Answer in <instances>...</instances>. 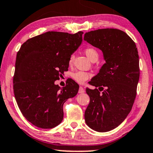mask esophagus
Instances as JSON below:
<instances>
[{"label":"esophagus","instance_id":"esophagus-1","mask_svg":"<svg viewBox=\"0 0 153 153\" xmlns=\"http://www.w3.org/2000/svg\"><path fill=\"white\" fill-rule=\"evenodd\" d=\"M79 93H85V89L83 88V87H82V86H80V88H79Z\"/></svg>","mask_w":153,"mask_h":153}]
</instances>
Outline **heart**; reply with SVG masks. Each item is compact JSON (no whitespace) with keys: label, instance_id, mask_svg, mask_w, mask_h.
Instances as JSON below:
<instances>
[{"label":"heart","instance_id":"heart-1","mask_svg":"<svg viewBox=\"0 0 153 153\" xmlns=\"http://www.w3.org/2000/svg\"><path fill=\"white\" fill-rule=\"evenodd\" d=\"M85 53L87 56L88 58L91 60H93V59L95 58H98V53L94 48H88L85 50ZM73 60H74V56L72 55L70 57L69 59V65H71L73 64ZM92 76L91 73H88V72H84V71H76L75 73H73L72 74V78H73V80H75L78 83H84L86 80H88L89 78H91Z\"/></svg>","mask_w":153,"mask_h":153}]
</instances>
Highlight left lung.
Instances as JSON below:
<instances>
[{
  "label": "left lung",
  "instance_id": "1",
  "mask_svg": "<svg viewBox=\"0 0 153 153\" xmlns=\"http://www.w3.org/2000/svg\"><path fill=\"white\" fill-rule=\"evenodd\" d=\"M84 40L102 51L105 61L89 82L95 89H86L90 103L85 120L93 130L108 132L125 120L133 105L140 78L138 52L131 38L118 29L90 31Z\"/></svg>",
  "mask_w": 153,
  "mask_h": 153
}]
</instances>
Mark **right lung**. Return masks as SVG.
Listing matches in <instances>:
<instances>
[{
  "instance_id": "1",
  "label": "right lung",
  "mask_w": 153,
  "mask_h": 153,
  "mask_svg": "<svg viewBox=\"0 0 153 153\" xmlns=\"http://www.w3.org/2000/svg\"><path fill=\"white\" fill-rule=\"evenodd\" d=\"M82 34L48 31L26 40L18 52L14 95L23 116L33 126L43 129L58 126L63 119V104L78 93V84L72 79L62 88L55 81L68 71Z\"/></svg>"
}]
</instances>
